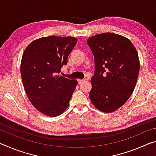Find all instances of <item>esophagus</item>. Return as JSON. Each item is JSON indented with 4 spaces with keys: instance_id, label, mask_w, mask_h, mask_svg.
I'll use <instances>...</instances> for the list:
<instances>
[{
    "instance_id": "34e87169",
    "label": "esophagus",
    "mask_w": 156,
    "mask_h": 156,
    "mask_svg": "<svg viewBox=\"0 0 156 156\" xmlns=\"http://www.w3.org/2000/svg\"><path fill=\"white\" fill-rule=\"evenodd\" d=\"M84 81H85V80H83V79H78V83L79 84H80L83 83Z\"/></svg>"
}]
</instances>
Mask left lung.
Returning <instances> with one entry per match:
<instances>
[{
    "instance_id": "obj_1",
    "label": "left lung",
    "mask_w": 156,
    "mask_h": 156,
    "mask_svg": "<svg viewBox=\"0 0 156 156\" xmlns=\"http://www.w3.org/2000/svg\"><path fill=\"white\" fill-rule=\"evenodd\" d=\"M94 56L95 72L89 97L105 113H112L127 101L135 88L140 71L136 47L127 38L113 33L88 38Z\"/></svg>"
}]
</instances>
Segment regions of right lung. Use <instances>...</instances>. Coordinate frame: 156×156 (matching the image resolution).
Here are the masks:
<instances>
[{"instance_id":"add662e5","label":"right lung","mask_w":156,"mask_h":156,"mask_svg":"<svg viewBox=\"0 0 156 156\" xmlns=\"http://www.w3.org/2000/svg\"><path fill=\"white\" fill-rule=\"evenodd\" d=\"M76 43L74 37H43L31 42L23 53V86L31 103L43 114L56 117L69 105L78 81L59 73Z\"/></svg>"}]
</instances>
